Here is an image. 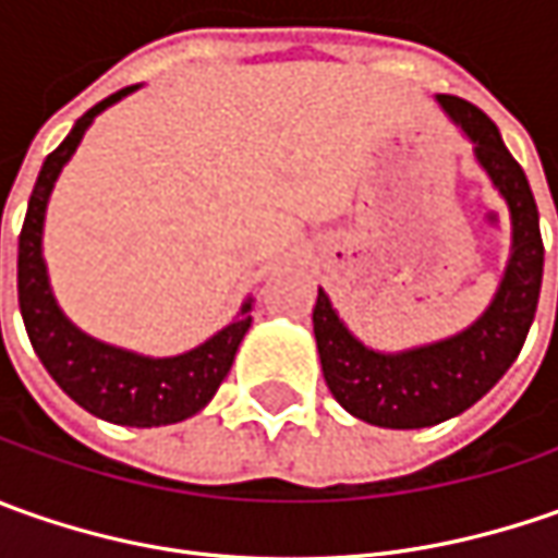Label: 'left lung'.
<instances>
[{
  "mask_svg": "<svg viewBox=\"0 0 558 558\" xmlns=\"http://www.w3.org/2000/svg\"><path fill=\"white\" fill-rule=\"evenodd\" d=\"M438 105L469 140L475 161L504 198L509 260L490 304L472 326L407 351H375L363 344L319 289L313 335L326 385L351 416L378 428H428L478 403L515 363L541 298L544 242L525 170L484 111L457 96H438Z\"/></svg>",
  "mask_w": 558,
  "mask_h": 558,
  "instance_id": "left-lung-1",
  "label": "left lung"
}]
</instances>
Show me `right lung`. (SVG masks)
I'll return each mask as SVG.
<instances>
[{
    "label": "right lung",
    "mask_w": 558,
    "mask_h": 558,
    "mask_svg": "<svg viewBox=\"0 0 558 558\" xmlns=\"http://www.w3.org/2000/svg\"><path fill=\"white\" fill-rule=\"evenodd\" d=\"M136 89L140 86H126L98 101L96 108H89L76 120L68 140L43 163L17 239V301L33 351L64 395L76 400L86 413L105 422L155 428V425H173L195 416L214 400L220 381L232 369L242 338L251 329L254 298L247 294L235 319L226 323L220 332H214L198 348L177 356L136 354L118 344L98 341L74 326L68 313L58 307L49 282V267L43 257V229H46L52 189L64 163L74 158L93 120Z\"/></svg>",
    "instance_id": "1"
}]
</instances>
